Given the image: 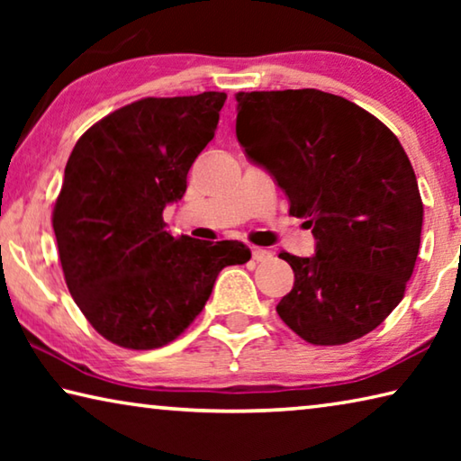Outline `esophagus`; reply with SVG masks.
<instances>
[{"instance_id": "esophagus-1", "label": "esophagus", "mask_w": 461, "mask_h": 461, "mask_svg": "<svg viewBox=\"0 0 461 461\" xmlns=\"http://www.w3.org/2000/svg\"><path fill=\"white\" fill-rule=\"evenodd\" d=\"M252 258L256 262H268L272 258V252H270V249H264V248H252Z\"/></svg>"}]
</instances>
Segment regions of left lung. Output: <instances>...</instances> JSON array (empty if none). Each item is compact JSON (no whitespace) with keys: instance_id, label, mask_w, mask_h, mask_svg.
Wrapping results in <instances>:
<instances>
[{"instance_id":"1","label":"left lung","mask_w":461,"mask_h":461,"mask_svg":"<svg viewBox=\"0 0 461 461\" xmlns=\"http://www.w3.org/2000/svg\"><path fill=\"white\" fill-rule=\"evenodd\" d=\"M236 134L313 230L315 256L280 252L294 285L276 305L315 346H341L384 321L415 268L423 201L393 131L360 105L317 89L240 91Z\"/></svg>"}]
</instances>
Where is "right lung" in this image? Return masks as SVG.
I'll return each instance as SVG.
<instances>
[{"instance_id":"1","label":"right lung","mask_w":461,"mask_h":461,"mask_svg":"<svg viewBox=\"0 0 461 461\" xmlns=\"http://www.w3.org/2000/svg\"><path fill=\"white\" fill-rule=\"evenodd\" d=\"M228 95L146 97L115 109L75 144L52 228L77 307L115 346L154 349L197 317L241 241L175 238L162 212L212 142Z\"/></svg>"}]
</instances>
